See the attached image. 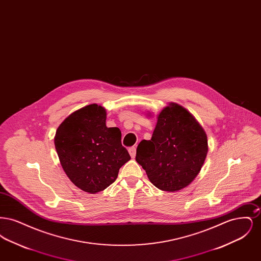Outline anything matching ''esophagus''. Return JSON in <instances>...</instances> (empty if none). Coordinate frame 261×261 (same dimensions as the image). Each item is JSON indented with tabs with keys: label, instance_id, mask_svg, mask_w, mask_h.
<instances>
[{
	"label": "esophagus",
	"instance_id": "34e87169",
	"mask_svg": "<svg viewBox=\"0 0 261 261\" xmlns=\"http://www.w3.org/2000/svg\"><path fill=\"white\" fill-rule=\"evenodd\" d=\"M129 153H130L131 158H132V159H134V158L136 156V148H135V147L130 148V149H129Z\"/></svg>",
	"mask_w": 261,
	"mask_h": 261
}]
</instances>
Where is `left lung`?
<instances>
[{
	"label": "left lung",
	"instance_id": "obj_1",
	"mask_svg": "<svg viewBox=\"0 0 261 261\" xmlns=\"http://www.w3.org/2000/svg\"><path fill=\"white\" fill-rule=\"evenodd\" d=\"M207 150V137L194 115L169 102L158 115L151 139L138 145L136 162L156 188L177 192L198 176Z\"/></svg>",
	"mask_w": 261,
	"mask_h": 261
}]
</instances>
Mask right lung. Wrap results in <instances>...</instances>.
I'll use <instances>...</instances> for the list:
<instances>
[{"instance_id":"obj_1","label":"right lung","mask_w":261,"mask_h":261,"mask_svg":"<svg viewBox=\"0 0 261 261\" xmlns=\"http://www.w3.org/2000/svg\"><path fill=\"white\" fill-rule=\"evenodd\" d=\"M106 120V109L92 103L69 114L55 136L62 169L75 186L90 194L112 184L131 159L121 145V131L107 127Z\"/></svg>"}]
</instances>
